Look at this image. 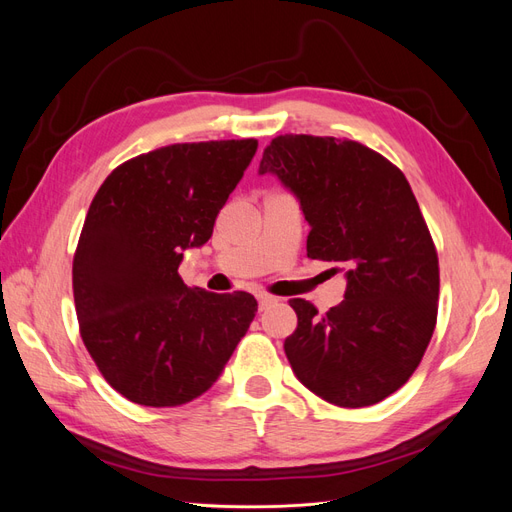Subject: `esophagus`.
I'll return each mask as SVG.
<instances>
[{
	"label": "esophagus",
	"instance_id": "1",
	"mask_svg": "<svg viewBox=\"0 0 512 512\" xmlns=\"http://www.w3.org/2000/svg\"><path fill=\"white\" fill-rule=\"evenodd\" d=\"M256 299H258V309L262 312V309H267L269 305H273L277 299L275 297H271V294H265V292H260V294H256Z\"/></svg>",
	"mask_w": 512,
	"mask_h": 512
}]
</instances>
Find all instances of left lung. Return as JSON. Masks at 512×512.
I'll use <instances>...</instances> for the list:
<instances>
[{"instance_id":"obj_1","label":"left lung","mask_w":512,"mask_h":512,"mask_svg":"<svg viewBox=\"0 0 512 512\" xmlns=\"http://www.w3.org/2000/svg\"><path fill=\"white\" fill-rule=\"evenodd\" d=\"M258 173L297 196L307 256L346 277L344 301L324 316L290 299L294 376L329 404H378L414 374L438 316V254L408 179L361 143L307 134L273 138Z\"/></svg>"}]
</instances>
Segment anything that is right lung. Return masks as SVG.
<instances>
[{"label": "right lung", "mask_w": 512, "mask_h": 512, "mask_svg": "<svg viewBox=\"0 0 512 512\" xmlns=\"http://www.w3.org/2000/svg\"><path fill=\"white\" fill-rule=\"evenodd\" d=\"M256 149V138L168 145L117 166L91 200L72 265L76 318L106 382L134 404L203 395L250 329V292L188 288L177 271L211 239Z\"/></svg>", "instance_id": "add662e5"}]
</instances>
